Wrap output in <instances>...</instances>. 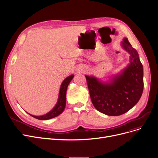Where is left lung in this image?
<instances>
[{"instance_id": "1", "label": "left lung", "mask_w": 158, "mask_h": 158, "mask_svg": "<svg viewBox=\"0 0 158 158\" xmlns=\"http://www.w3.org/2000/svg\"><path fill=\"white\" fill-rule=\"evenodd\" d=\"M130 55V64L110 83H101L85 75L94 107L108 115H120L131 109L141 98L143 90V69L136 50L127 38L121 43Z\"/></svg>"}]
</instances>
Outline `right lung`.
Instances as JSON below:
<instances>
[{"label": "right lung", "instance_id": "obj_1", "mask_svg": "<svg viewBox=\"0 0 158 158\" xmlns=\"http://www.w3.org/2000/svg\"><path fill=\"white\" fill-rule=\"evenodd\" d=\"M73 75H70V76L66 78L63 81L62 85H61V86H60L58 101L57 102L56 105L55 106V107L50 112L47 113L45 115H40V116L33 115L30 114H28L31 115L32 117L35 118L37 119H40V120H48V119H52L53 118H56L59 115H60L64 110V108L66 106L67 87H68V85H69L70 82L73 79Z\"/></svg>", "mask_w": 158, "mask_h": 158}]
</instances>
